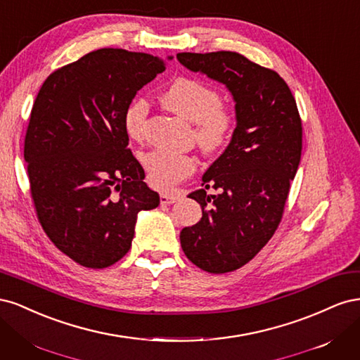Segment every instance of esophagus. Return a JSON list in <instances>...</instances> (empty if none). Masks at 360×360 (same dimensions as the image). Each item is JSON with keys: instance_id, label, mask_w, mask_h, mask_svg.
Masks as SVG:
<instances>
[{"instance_id": "obj_1", "label": "esophagus", "mask_w": 360, "mask_h": 360, "mask_svg": "<svg viewBox=\"0 0 360 360\" xmlns=\"http://www.w3.org/2000/svg\"><path fill=\"white\" fill-rule=\"evenodd\" d=\"M180 198V193H160L162 204H174Z\"/></svg>"}]
</instances>
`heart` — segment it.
<instances>
[{
	"instance_id": "b5f03b06",
	"label": "heart",
	"mask_w": 360,
	"mask_h": 360,
	"mask_svg": "<svg viewBox=\"0 0 360 360\" xmlns=\"http://www.w3.org/2000/svg\"><path fill=\"white\" fill-rule=\"evenodd\" d=\"M162 102L169 111L195 124V138L202 150L214 153L224 148L233 136L234 117L221 105V96L213 86L188 76L174 79L162 94ZM148 102L138 97L123 114V127L130 139L143 141L148 115ZM151 186L167 191L197 169L193 156L167 150H151L141 158Z\"/></svg>"
}]
</instances>
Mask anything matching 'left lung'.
<instances>
[{
  "label": "left lung",
  "instance_id": "obj_1",
  "mask_svg": "<svg viewBox=\"0 0 360 360\" xmlns=\"http://www.w3.org/2000/svg\"><path fill=\"white\" fill-rule=\"evenodd\" d=\"M191 72L231 93L236 129L224 153L189 193L200 202L198 224L183 228L184 255L209 274L245 266L275 234L302 155V120L281 76L231 51L177 53ZM212 187L220 193L209 195Z\"/></svg>",
  "mask_w": 360,
  "mask_h": 360
}]
</instances>
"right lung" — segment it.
I'll return each mask as SVG.
<instances>
[{
    "label": "right lung",
    "mask_w": 360,
    "mask_h": 360,
    "mask_svg": "<svg viewBox=\"0 0 360 360\" xmlns=\"http://www.w3.org/2000/svg\"><path fill=\"white\" fill-rule=\"evenodd\" d=\"M163 70L165 60L150 53L97 49L51 73L32 105L24 158L37 217L51 242L84 267L122 259L138 213L159 205L127 148L123 114Z\"/></svg>",
    "instance_id": "add662e5"
}]
</instances>
